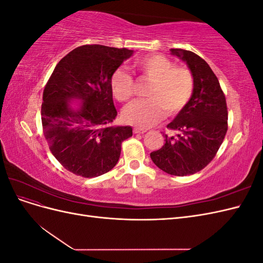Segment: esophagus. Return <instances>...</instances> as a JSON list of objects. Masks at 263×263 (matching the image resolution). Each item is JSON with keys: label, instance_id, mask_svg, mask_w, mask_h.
<instances>
[{"label": "esophagus", "instance_id": "34e87169", "mask_svg": "<svg viewBox=\"0 0 263 263\" xmlns=\"http://www.w3.org/2000/svg\"><path fill=\"white\" fill-rule=\"evenodd\" d=\"M147 130L146 129H141V128H134L135 134H145Z\"/></svg>", "mask_w": 263, "mask_h": 263}]
</instances>
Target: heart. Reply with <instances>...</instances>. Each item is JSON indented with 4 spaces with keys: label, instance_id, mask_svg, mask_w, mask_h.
<instances>
[{
    "label": "heart",
    "instance_id": "heart-1",
    "mask_svg": "<svg viewBox=\"0 0 263 263\" xmlns=\"http://www.w3.org/2000/svg\"><path fill=\"white\" fill-rule=\"evenodd\" d=\"M134 74L151 81L146 100L135 101L123 112L126 123L141 128L160 122L164 113L169 116L180 113L194 92V78L191 70L174 66L162 54H150L135 60L132 65ZM110 89L119 102L129 101L134 94L133 77L122 69L115 70L110 77Z\"/></svg>",
    "mask_w": 263,
    "mask_h": 263
}]
</instances>
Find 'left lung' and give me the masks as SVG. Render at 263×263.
Instances as JSON below:
<instances>
[{
    "label": "left lung",
    "instance_id": "obj_1",
    "mask_svg": "<svg viewBox=\"0 0 263 263\" xmlns=\"http://www.w3.org/2000/svg\"><path fill=\"white\" fill-rule=\"evenodd\" d=\"M171 52L186 62L194 78V92L166 126L177 135L164 134V145L150 158L162 171L185 177L204 169L216 156L227 133L228 112L225 94L208 62L189 50Z\"/></svg>",
    "mask_w": 263,
    "mask_h": 263
}]
</instances>
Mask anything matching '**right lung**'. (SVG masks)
I'll return each mask as SVG.
<instances>
[{
    "instance_id": "add662e5",
    "label": "right lung",
    "mask_w": 263,
    "mask_h": 263,
    "mask_svg": "<svg viewBox=\"0 0 263 263\" xmlns=\"http://www.w3.org/2000/svg\"><path fill=\"white\" fill-rule=\"evenodd\" d=\"M134 50L84 45L55 66L42 104L45 138L63 168L83 178L102 176L116 165L130 126H114L117 110L110 77ZM82 101L78 110L69 102Z\"/></svg>"
}]
</instances>
